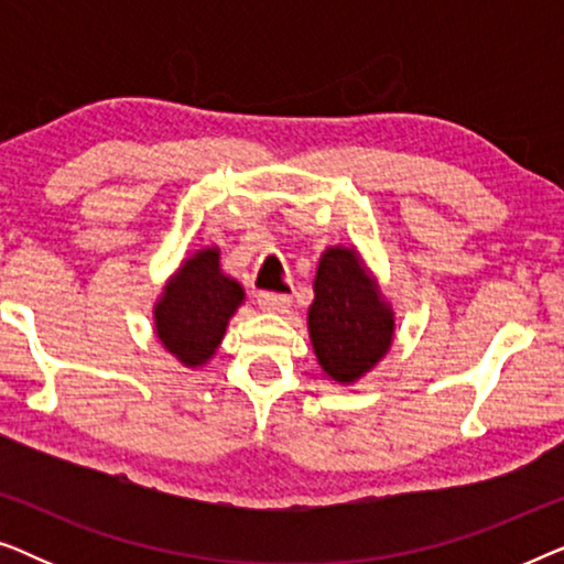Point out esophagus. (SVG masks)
Listing matches in <instances>:
<instances>
[{"instance_id":"obj_1","label":"esophagus","mask_w":564,"mask_h":564,"mask_svg":"<svg viewBox=\"0 0 564 564\" xmlns=\"http://www.w3.org/2000/svg\"><path fill=\"white\" fill-rule=\"evenodd\" d=\"M257 300L264 311H272V313H280L290 305V295H284V292H259Z\"/></svg>"}]
</instances>
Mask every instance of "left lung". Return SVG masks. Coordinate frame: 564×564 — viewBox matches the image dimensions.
<instances>
[{
    "mask_svg": "<svg viewBox=\"0 0 564 564\" xmlns=\"http://www.w3.org/2000/svg\"><path fill=\"white\" fill-rule=\"evenodd\" d=\"M315 300L307 311L313 349L336 382L359 380L384 357L392 341V313L367 280L351 249H328L315 272Z\"/></svg>",
    "mask_w": 564,
    "mask_h": 564,
    "instance_id": "left-lung-1",
    "label": "left lung"
}]
</instances>
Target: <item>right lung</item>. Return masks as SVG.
<instances>
[{
  "label": "right lung",
  "mask_w": 564,
  "mask_h": 564,
  "mask_svg": "<svg viewBox=\"0 0 564 564\" xmlns=\"http://www.w3.org/2000/svg\"><path fill=\"white\" fill-rule=\"evenodd\" d=\"M243 290L220 272L218 249L184 261L156 305L161 344L187 367L205 365L226 334L228 318L241 305Z\"/></svg>",
  "instance_id": "add662e5"
}]
</instances>
